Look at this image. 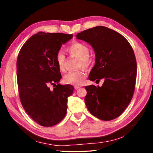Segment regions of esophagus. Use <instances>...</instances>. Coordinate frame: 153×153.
<instances>
[{
    "mask_svg": "<svg viewBox=\"0 0 153 153\" xmlns=\"http://www.w3.org/2000/svg\"><path fill=\"white\" fill-rule=\"evenodd\" d=\"M80 87H81L80 86H75L74 88H75V89H78L80 88Z\"/></svg>",
    "mask_w": 153,
    "mask_h": 153,
    "instance_id": "esophagus-1",
    "label": "esophagus"
}]
</instances>
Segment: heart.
<instances>
[{"label": "heart", "instance_id": "b5f03b06", "mask_svg": "<svg viewBox=\"0 0 153 153\" xmlns=\"http://www.w3.org/2000/svg\"><path fill=\"white\" fill-rule=\"evenodd\" d=\"M66 51L71 56L79 58L80 66L88 67L91 63L92 60L89 57L90 49L86 44L79 41H74L67 47ZM55 60L60 71L66 70L65 64H66V58L62 52H57L55 55ZM86 74L83 71H70L64 76V82L69 85L78 86L83 83Z\"/></svg>", "mask_w": 153, "mask_h": 153}]
</instances>
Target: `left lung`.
Wrapping results in <instances>:
<instances>
[{
	"label": "left lung",
	"instance_id": "1",
	"mask_svg": "<svg viewBox=\"0 0 153 153\" xmlns=\"http://www.w3.org/2000/svg\"><path fill=\"white\" fill-rule=\"evenodd\" d=\"M76 37L95 51V65L89 79L105 80L102 87H85L87 109L105 121L118 118L131 102L135 87L137 62L131 45L121 34L104 26L84 30Z\"/></svg>",
	"mask_w": 153,
	"mask_h": 153
}]
</instances>
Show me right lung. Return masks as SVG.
Listing matches in <instances>:
<instances>
[{
  "label": "right lung",
  "instance_id": "right-lung-1",
  "mask_svg": "<svg viewBox=\"0 0 153 153\" xmlns=\"http://www.w3.org/2000/svg\"><path fill=\"white\" fill-rule=\"evenodd\" d=\"M72 37V34L39 32L19 52L16 66L19 99L25 111L40 126H53L66 114L68 97L74 87L58 83L62 76L55 55ZM50 85H54L53 90Z\"/></svg>",
  "mask_w": 153,
  "mask_h": 153
}]
</instances>
